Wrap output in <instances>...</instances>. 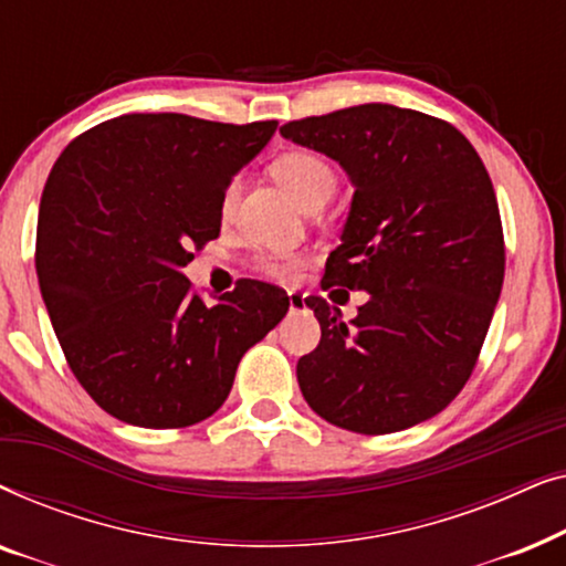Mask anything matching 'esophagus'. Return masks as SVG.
Listing matches in <instances>:
<instances>
[{
	"label": "esophagus",
	"mask_w": 566,
	"mask_h": 566,
	"mask_svg": "<svg viewBox=\"0 0 566 566\" xmlns=\"http://www.w3.org/2000/svg\"><path fill=\"white\" fill-rule=\"evenodd\" d=\"M289 308H291V314L304 312V308H306V296H304V293L291 291V293H289Z\"/></svg>",
	"instance_id": "esophagus-1"
}]
</instances>
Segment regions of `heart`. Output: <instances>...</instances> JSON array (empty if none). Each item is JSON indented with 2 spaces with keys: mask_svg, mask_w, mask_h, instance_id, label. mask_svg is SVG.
I'll use <instances>...</instances> for the list:
<instances>
[{
  "mask_svg": "<svg viewBox=\"0 0 566 566\" xmlns=\"http://www.w3.org/2000/svg\"><path fill=\"white\" fill-rule=\"evenodd\" d=\"M270 169H273L275 180L281 182L283 188L306 208V211H312V208H322L337 190V172L332 169L327 159L314 151H285L273 161V167ZM237 192H239V177H231L221 196L223 213L231 211V206H234L237 200ZM254 268H258L260 273H265L268 277H275V281H291V277L298 273L301 258L298 254H289V252H262L258 254V260H254Z\"/></svg>",
  "mask_w": 566,
  "mask_h": 566,
  "instance_id": "1",
  "label": "heart"
}]
</instances>
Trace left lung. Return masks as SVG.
Returning <instances> with one entry per match:
<instances>
[{"mask_svg": "<svg viewBox=\"0 0 566 566\" xmlns=\"http://www.w3.org/2000/svg\"><path fill=\"white\" fill-rule=\"evenodd\" d=\"M281 134L350 175V216L322 289L370 296L350 324L327 298H306L322 339L296 366L301 394L363 436L430 420L467 386L505 277L484 161L448 120L381 103L289 120Z\"/></svg>", "mask_w": 566, "mask_h": 566, "instance_id": "obj_1", "label": "left lung"}]
</instances>
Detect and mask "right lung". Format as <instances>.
I'll list each match as a JSON object with an SVG mask.
<instances>
[{
  "instance_id": "right-lung-1",
  "label": "right lung",
  "mask_w": 566,
  "mask_h": 566,
  "mask_svg": "<svg viewBox=\"0 0 566 566\" xmlns=\"http://www.w3.org/2000/svg\"><path fill=\"white\" fill-rule=\"evenodd\" d=\"M182 113H130L61 151L38 213L35 270L69 368L99 409L177 430L227 401L242 355L289 312L242 277L208 306L180 270L221 231L231 175L275 134Z\"/></svg>"
}]
</instances>
